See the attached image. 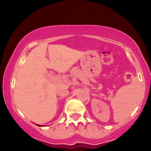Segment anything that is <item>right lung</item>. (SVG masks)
Listing matches in <instances>:
<instances>
[{"mask_svg": "<svg viewBox=\"0 0 151 151\" xmlns=\"http://www.w3.org/2000/svg\"><path fill=\"white\" fill-rule=\"evenodd\" d=\"M38 126H40V125H38Z\"/></svg>", "mask_w": 151, "mask_h": 151, "instance_id": "obj_1", "label": "right lung"}]
</instances>
